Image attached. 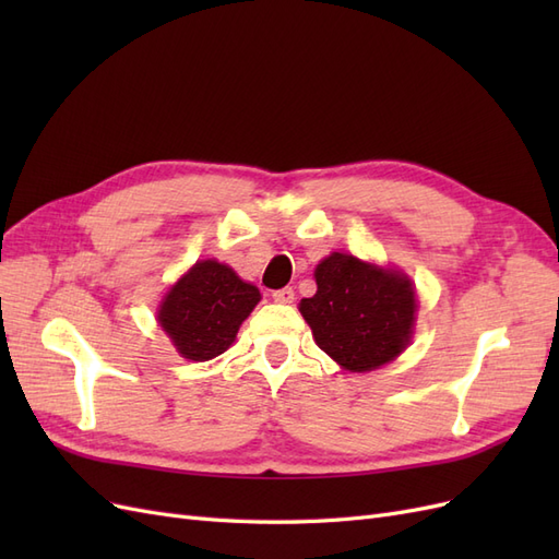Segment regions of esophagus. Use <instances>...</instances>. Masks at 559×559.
I'll return each mask as SVG.
<instances>
[{"instance_id":"1","label":"esophagus","mask_w":559,"mask_h":559,"mask_svg":"<svg viewBox=\"0 0 559 559\" xmlns=\"http://www.w3.org/2000/svg\"><path fill=\"white\" fill-rule=\"evenodd\" d=\"M294 289L292 286H284V289H277V292H273V300L275 302H294Z\"/></svg>"}]
</instances>
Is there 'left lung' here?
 Segmentation results:
<instances>
[{
    "label": "left lung",
    "instance_id": "obj_1",
    "mask_svg": "<svg viewBox=\"0 0 559 559\" xmlns=\"http://www.w3.org/2000/svg\"><path fill=\"white\" fill-rule=\"evenodd\" d=\"M317 294L300 300L314 343L352 373L394 361L408 347L417 296L408 275L333 251L314 270Z\"/></svg>",
    "mask_w": 559,
    "mask_h": 559
}]
</instances>
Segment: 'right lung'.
Segmentation results:
<instances>
[{
    "label": "right lung",
    "mask_w": 559,
    "mask_h": 559,
    "mask_svg": "<svg viewBox=\"0 0 559 559\" xmlns=\"http://www.w3.org/2000/svg\"><path fill=\"white\" fill-rule=\"evenodd\" d=\"M261 292L214 259L198 261L158 308V324L183 359L210 361L224 354Z\"/></svg>",
    "instance_id": "obj_1"
}]
</instances>
